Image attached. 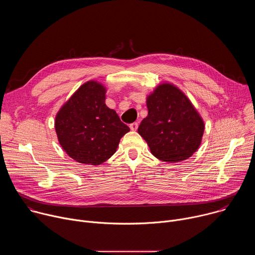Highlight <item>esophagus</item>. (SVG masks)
I'll use <instances>...</instances> for the list:
<instances>
[{"mask_svg": "<svg viewBox=\"0 0 255 255\" xmlns=\"http://www.w3.org/2000/svg\"><path fill=\"white\" fill-rule=\"evenodd\" d=\"M137 128H138V123H137V122H134V123L130 124V129H131L132 131H136Z\"/></svg>", "mask_w": 255, "mask_h": 255, "instance_id": "esophagus-1", "label": "esophagus"}]
</instances>
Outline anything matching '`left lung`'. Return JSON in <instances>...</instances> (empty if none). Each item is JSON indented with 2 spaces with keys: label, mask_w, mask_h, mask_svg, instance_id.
Segmentation results:
<instances>
[{
  "label": "left lung",
  "mask_w": 255,
  "mask_h": 255,
  "mask_svg": "<svg viewBox=\"0 0 255 255\" xmlns=\"http://www.w3.org/2000/svg\"><path fill=\"white\" fill-rule=\"evenodd\" d=\"M146 105L148 115L141 121L138 133L151 153L169 163L191 157L200 146L205 126L185 94L162 84L147 97Z\"/></svg>",
  "instance_id": "obj_1"
}]
</instances>
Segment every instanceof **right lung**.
Instances as JSON below:
<instances>
[{
    "mask_svg": "<svg viewBox=\"0 0 255 255\" xmlns=\"http://www.w3.org/2000/svg\"><path fill=\"white\" fill-rule=\"evenodd\" d=\"M105 88L91 81L83 85L60 109L55 130L64 151L80 163L99 165L116 151L130 131L118 114L105 104Z\"/></svg>",
    "mask_w": 255,
    "mask_h": 255,
    "instance_id": "right-lung-1",
    "label": "right lung"
}]
</instances>
